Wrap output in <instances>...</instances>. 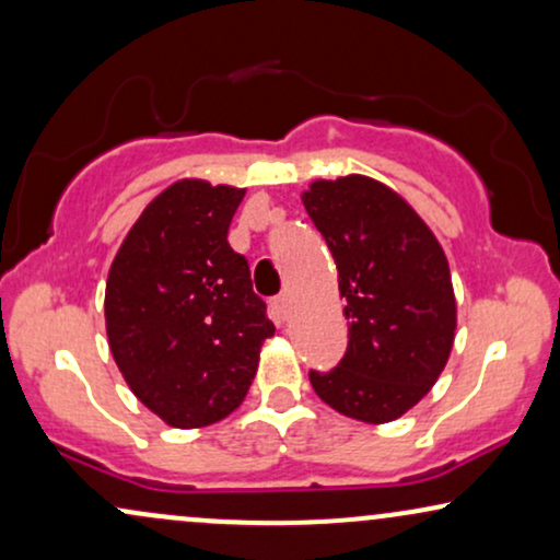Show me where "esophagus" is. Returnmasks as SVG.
I'll return each instance as SVG.
<instances>
[{
  "label": "esophagus",
  "mask_w": 560,
  "mask_h": 560,
  "mask_svg": "<svg viewBox=\"0 0 560 560\" xmlns=\"http://www.w3.org/2000/svg\"><path fill=\"white\" fill-rule=\"evenodd\" d=\"M289 304H292V296H289V292H281L279 296L273 300V310L279 313V317H287L289 315Z\"/></svg>",
  "instance_id": "esophagus-1"
}]
</instances>
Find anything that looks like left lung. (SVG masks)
I'll list each match as a JSON object with an SVG mask.
<instances>
[{
  "instance_id": "1",
  "label": "left lung",
  "mask_w": 560,
  "mask_h": 560,
  "mask_svg": "<svg viewBox=\"0 0 560 560\" xmlns=\"http://www.w3.org/2000/svg\"><path fill=\"white\" fill-rule=\"evenodd\" d=\"M302 203L336 260L349 320L341 364L310 382L349 419H400L434 387L455 343L447 256L406 198L366 175L313 180Z\"/></svg>"
}]
</instances>
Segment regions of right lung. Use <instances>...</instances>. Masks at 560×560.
<instances>
[{"instance_id":"1","label":"right lung","mask_w":560,"mask_h":560,"mask_svg":"<svg viewBox=\"0 0 560 560\" xmlns=\"http://www.w3.org/2000/svg\"><path fill=\"white\" fill-rule=\"evenodd\" d=\"M245 188L183 178L133 222L105 281V332L126 385L167 427L217 423L245 400L273 336L228 243Z\"/></svg>"}]
</instances>
